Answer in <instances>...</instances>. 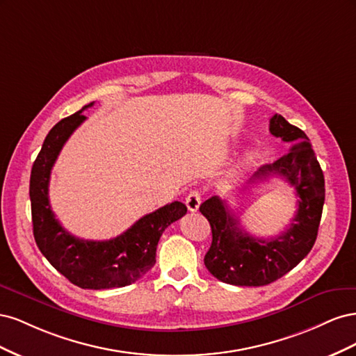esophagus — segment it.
I'll return each instance as SVG.
<instances>
[{"label": "esophagus", "instance_id": "esophagus-1", "mask_svg": "<svg viewBox=\"0 0 356 356\" xmlns=\"http://www.w3.org/2000/svg\"><path fill=\"white\" fill-rule=\"evenodd\" d=\"M200 202H202V197H200V193L197 190L190 191L186 197V204H187L188 211H191V212H196L199 209Z\"/></svg>", "mask_w": 356, "mask_h": 356}]
</instances>
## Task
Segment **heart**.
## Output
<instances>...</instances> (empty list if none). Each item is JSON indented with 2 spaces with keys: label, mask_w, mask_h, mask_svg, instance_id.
Returning a JSON list of instances; mask_svg holds the SVG:
<instances>
[{
  "label": "heart",
  "mask_w": 356,
  "mask_h": 356,
  "mask_svg": "<svg viewBox=\"0 0 356 356\" xmlns=\"http://www.w3.org/2000/svg\"><path fill=\"white\" fill-rule=\"evenodd\" d=\"M251 161H252V156L250 154V156H246L242 161H241V163L238 165V168H236V170H238V172H241V170H243L248 165H250L251 163Z\"/></svg>",
  "instance_id": "b5f03b06"
}]
</instances>
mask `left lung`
<instances>
[{
    "label": "left lung",
    "instance_id": "8db88e82",
    "mask_svg": "<svg viewBox=\"0 0 356 356\" xmlns=\"http://www.w3.org/2000/svg\"><path fill=\"white\" fill-rule=\"evenodd\" d=\"M268 131L291 147L281 159L258 169L241 191L257 181L281 177L296 188L298 208L282 234L258 239L241 227L225 200L213 196L200 204V212L212 230V243L204 255V266L225 284L263 286L277 281L310 252L318 236L325 181L309 138L279 114L270 118Z\"/></svg>",
    "mask_w": 356,
    "mask_h": 356
}]
</instances>
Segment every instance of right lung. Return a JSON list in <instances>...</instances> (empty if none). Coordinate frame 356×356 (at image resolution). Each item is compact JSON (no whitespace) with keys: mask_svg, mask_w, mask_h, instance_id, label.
I'll return each instance as SVG.
<instances>
[{"mask_svg":"<svg viewBox=\"0 0 356 356\" xmlns=\"http://www.w3.org/2000/svg\"><path fill=\"white\" fill-rule=\"evenodd\" d=\"M92 105L62 118L47 134L31 170V213L38 250L59 273L84 289H110L131 285L154 266L161 233L184 217L187 207L181 202L165 204L110 241H84L62 227L49 202L51 168L63 144L86 120L81 113Z\"/></svg>","mask_w":356,"mask_h":356,"instance_id":"right-lung-1","label":"right lung"}]
</instances>
